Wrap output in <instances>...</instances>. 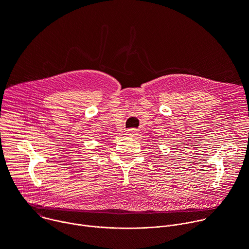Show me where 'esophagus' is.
I'll return each mask as SVG.
<instances>
[{"label": "esophagus", "mask_w": 249, "mask_h": 249, "mask_svg": "<svg viewBox=\"0 0 249 249\" xmlns=\"http://www.w3.org/2000/svg\"><path fill=\"white\" fill-rule=\"evenodd\" d=\"M127 135L130 136V137H136L138 135V132L135 129H131L127 132Z\"/></svg>", "instance_id": "esophagus-1"}]
</instances>
